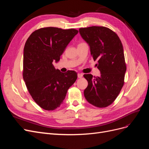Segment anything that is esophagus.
Returning a JSON list of instances; mask_svg holds the SVG:
<instances>
[{"label":"esophagus","instance_id":"34e87169","mask_svg":"<svg viewBox=\"0 0 149 149\" xmlns=\"http://www.w3.org/2000/svg\"><path fill=\"white\" fill-rule=\"evenodd\" d=\"M83 74H81V73H78V77L79 78H83Z\"/></svg>","mask_w":149,"mask_h":149}]
</instances>
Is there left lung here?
I'll return each mask as SVG.
<instances>
[{
	"mask_svg": "<svg viewBox=\"0 0 149 149\" xmlns=\"http://www.w3.org/2000/svg\"><path fill=\"white\" fill-rule=\"evenodd\" d=\"M79 31L101 73L99 77L83 75L88 82L84 97L94 106L106 107L115 101L124 83L126 65L123 44L118 35L105 26H92Z\"/></svg>",
	"mask_w": 149,
	"mask_h": 149,
	"instance_id": "8db88e82",
	"label": "left lung"
}]
</instances>
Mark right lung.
I'll return each mask as SVG.
<instances>
[{"instance_id": "right-lung-1", "label": "right lung", "mask_w": 149, "mask_h": 149, "mask_svg": "<svg viewBox=\"0 0 149 149\" xmlns=\"http://www.w3.org/2000/svg\"><path fill=\"white\" fill-rule=\"evenodd\" d=\"M78 33L74 29L45 27L34 31L25 44L23 78L31 97L42 109L59 107L68 89L77 79V73H61L54 67L67 45Z\"/></svg>"}]
</instances>
